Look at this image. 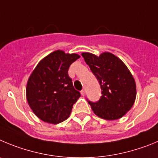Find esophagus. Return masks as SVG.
Wrapping results in <instances>:
<instances>
[{
  "label": "esophagus",
  "instance_id": "obj_1",
  "mask_svg": "<svg viewBox=\"0 0 158 158\" xmlns=\"http://www.w3.org/2000/svg\"><path fill=\"white\" fill-rule=\"evenodd\" d=\"M81 94H82V96H85V94H86V90L84 89L81 91Z\"/></svg>",
  "mask_w": 158,
  "mask_h": 158
}]
</instances>
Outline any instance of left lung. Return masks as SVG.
Masks as SVG:
<instances>
[{"label": "left lung", "mask_w": 158, "mask_h": 158, "mask_svg": "<svg viewBox=\"0 0 158 158\" xmlns=\"http://www.w3.org/2000/svg\"><path fill=\"white\" fill-rule=\"evenodd\" d=\"M86 63L98 80L102 96L98 102H90L98 117L115 120L123 117L131 109L136 98V84L132 74L121 60L109 52L99 56L82 52Z\"/></svg>", "instance_id": "8db88e82"}]
</instances>
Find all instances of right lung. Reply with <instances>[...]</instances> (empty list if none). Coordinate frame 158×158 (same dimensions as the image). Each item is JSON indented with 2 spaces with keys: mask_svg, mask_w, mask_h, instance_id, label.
I'll return each instance as SVG.
<instances>
[{
  "mask_svg": "<svg viewBox=\"0 0 158 158\" xmlns=\"http://www.w3.org/2000/svg\"><path fill=\"white\" fill-rule=\"evenodd\" d=\"M80 57L58 49L42 58L31 72L26 87L28 105L42 121L57 124L70 116L80 93L69 76L70 65Z\"/></svg>",
  "mask_w": 158,
  "mask_h": 158,
  "instance_id": "1",
  "label": "right lung"
}]
</instances>
